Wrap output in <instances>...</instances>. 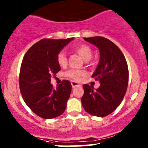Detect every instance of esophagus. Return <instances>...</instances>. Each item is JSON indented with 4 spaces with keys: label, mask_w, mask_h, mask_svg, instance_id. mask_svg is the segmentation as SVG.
Masks as SVG:
<instances>
[{
    "label": "esophagus",
    "mask_w": 148,
    "mask_h": 148,
    "mask_svg": "<svg viewBox=\"0 0 148 148\" xmlns=\"http://www.w3.org/2000/svg\"><path fill=\"white\" fill-rule=\"evenodd\" d=\"M71 86H72V88H75L77 86H79V87L82 86V84H79V83L74 82V81H72V82H71Z\"/></svg>",
    "instance_id": "obj_1"
}]
</instances>
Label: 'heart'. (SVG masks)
Segmentation results:
<instances>
[{
	"label": "heart",
	"instance_id": "1",
	"mask_svg": "<svg viewBox=\"0 0 148 148\" xmlns=\"http://www.w3.org/2000/svg\"><path fill=\"white\" fill-rule=\"evenodd\" d=\"M74 50L84 60L87 61L91 58L92 56V51L91 48L86 44H80L74 48ZM57 61H58V64L60 66H65L67 64V58L65 52L63 50L60 52L57 56ZM84 74V71L82 70H74V69H70L66 72V77L71 78V79H74V80H78L80 79Z\"/></svg>",
	"mask_w": 148,
	"mask_h": 148
}]
</instances>
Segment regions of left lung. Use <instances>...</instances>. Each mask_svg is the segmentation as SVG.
Masks as SVG:
<instances>
[{"mask_svg":"<svg viewBox=\"0 0 148 148\" xmlns=\"http://www.w3.org/2000/svg\"><path fill=\"white\" fill-rule=\"evenodd\" d=\"M100 51V61L92 77L100 87L84 84L83 108L93 116H103L113 112L123 100L129 83V69L125 57L113 42L102 36L84 38Z\"/></svg>","mask_w":148,"mask_h":148,"instance_id":"left-lung-1","label":"left lung"}]
</instances>
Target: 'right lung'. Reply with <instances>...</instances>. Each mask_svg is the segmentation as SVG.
Segmentation results:
<instances>
[{
	"label": "right lung",
	"mask_w": 148,
	"mask_h": 148,
	"mask_svg": "<svg viewBox=\"0 0 148 148\" xmlns=\"http://www.w3.org/2000/svg\"><path fill=\"white\" fill-rule=\"evenodd\" d=\"M73 39L43 38L32 45L22 60L19 71L21 94L31 110L43 119L56 118L66 109L71 83L63 80L54 88L50 81L60 71L58 54Z\"/></svg>",
	"instance_id": "1"
}]
</instances>
